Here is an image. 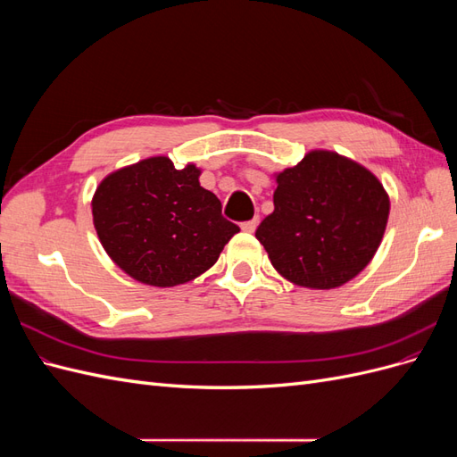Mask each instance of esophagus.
I'll use <instances>...</instances> for the list:
<instances>
[{"label": "esophagus", "instance_id": "obj_1", "mask_svg": "<svg viewBox=\"0 0 457 457\" xmlns=\"http://www.w3.org/2000/svg\"><path fill=\"white\" fill-rule=\"evenodd\" d=\"M259 225V217H253L252 220H245V223H242V230L244 232H253Z\"/></svg>", "mask_w": 457, "mask_h": 457}]
</instances>
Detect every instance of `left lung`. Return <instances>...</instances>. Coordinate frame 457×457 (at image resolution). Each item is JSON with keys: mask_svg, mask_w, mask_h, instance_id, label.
Wrapping results in <instances>:
<instances>
[{"mask_svg": "<svg viewBox=\"0 0 457 457\" xmlns=\"http://www.w3.org/2000/svg\"><path fill=\"white\" fill-rule=\"evenodd\" d=\"M276 183L274 212L255 238L284 278L331 289L366 269L391 207L376 175L337 152L312 150Z\"/></svg>", "mask_w": 457, "mask_h": 457, "instance_id": "obj_1", "label": "left lung"}]
</instances>
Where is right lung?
Wrapping results in <instances>:
<instances>
[{
    "mask_svg": "<svg viewBox=\"0 0 457 457\" xmlns=\"http://www.w3.org/2000/svg\"><path fill=\"white\" fill-rule=\"evenodd\" d=\"M198 177L196 165L175 170L170 158L154 156L96 187L95 230L110 259L137 282L171 287L195 280L240 232Z\"/></svg>",
    "mask_w": 457,
    "mask_h": 457,
    "instance_id": "obj_1",
    "label": "right lung"
}]
</instances>
